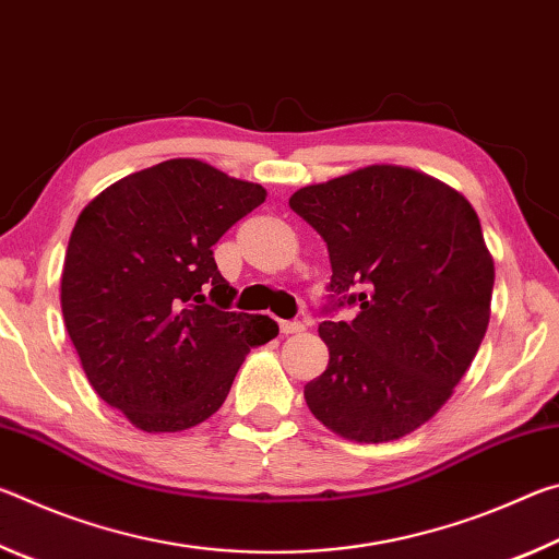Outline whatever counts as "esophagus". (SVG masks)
I'll use <instances>...</instances> for the list:
<instances>
[{"label":"esophagus","instance_id":"esophagus-1","mask_svg":"<svg viewBox=\"0 0 559 559\" xmlns=\"http://www.w3.org/2000/svg\"><path fill=\"white\" fill-rule=\"evenodd\" d=\"M300 330H306V323H302V320H281V333L283 335L300 333Z\"/></svg>","mask_w":559,"mask_h":559}]
</instances>
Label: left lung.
Listing matches in <instances>:
<instances>
[{
	"label": "left lung",
	"instance_id": "8db88e82",
	"mask_svg": "<svg viewBox=\"0 0 559 559\" xmlns=\"http://www.w3.org/2000/svg\"><path fill=\"white\" fill-rule=\"evenodd\" d=\"M290 210L330 257L323 320L328 370L306 402L328 429L359 443L400 439L437 414L486 335L493 259L473 206L409 167L370 165L298 189Z\"/></svg>",
	"mask_w": 559,
	"mask_h": 559
}]
</instances>
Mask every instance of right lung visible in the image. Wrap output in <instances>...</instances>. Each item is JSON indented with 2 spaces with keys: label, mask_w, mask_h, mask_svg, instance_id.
<instances>
[{
  "label": "right lung",
  "mask_w": 559,
  "mask_h": 559,
  "mask_svg": "<svg viewBox=\"0 0 559 559\" xmlns=\"http://www.w3.org/2000/svg\"><path fill=\"white\" fill-rule=\"evenodd\" d=\"M266 189L200 159H167L100 192L66 249L61 310L93 390L143 431H182L219 409L276 320L231 310L212 246Z\"/></svg>",
  "instance_id": "add662e5"
}]
</instances>
